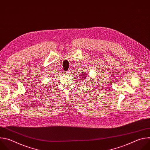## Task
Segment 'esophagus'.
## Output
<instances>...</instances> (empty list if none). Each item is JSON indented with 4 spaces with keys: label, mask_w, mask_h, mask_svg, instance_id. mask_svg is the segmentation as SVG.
Wrapping results in <instances>:
<instances>
[{
    "label": "esophagus",
    "mask_w": 150,
    "mask_h": 150,
    "mask_svg": "<svg viewBox=\"0 0 150 150\" xmlns=\"http://www.w3.org/2000/svg\"><path fill=\"white\" fill-rule=\"evenodd\" d=\"M71 70H68V71H67V72H66V74H71Z\"/></svg>",
    "instance_id": "34e87169"
}]
</instances>
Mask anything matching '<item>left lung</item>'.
<instances>
[{
	"mask_svg": "<svg viewBox=\"0 0 150 150\" xmlns=\"http://www.w3.org/2000/svg\"><path fill=\"white\" fill-rule=\"evenodd\" d=\"M79 76H80V78H83L85 79V78H86L87 76H88V75H87V74L82 73V74H81V75H79Z\"/></svg>",
	"mask_w": 150,
	"mask_h": 150,
	"instance_id": "obj_1",
	"label": "left lung"
}]
</instances>
